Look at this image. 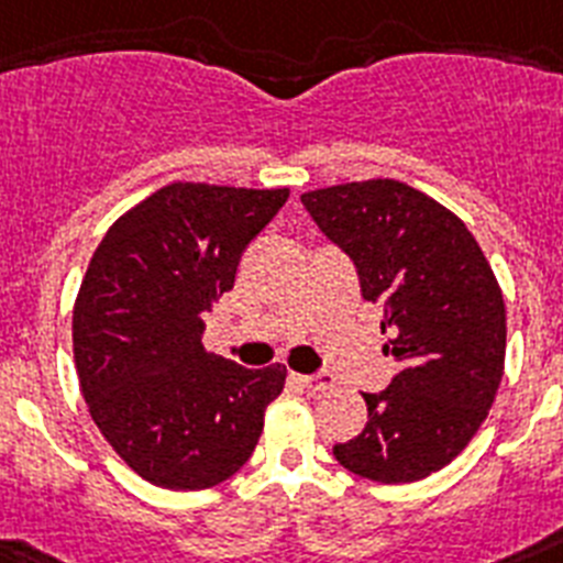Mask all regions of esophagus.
<instances>
[{"label": "esophagus", "instance_id": "34e87169", "mask_svg": "<svg viewBox=\"0 0 563 563\" xmlns=\"http://www.w3.org/2000/svg\"><path fill=\"white\" fill-rule=\"evenodd\" d=\"M297 383L309 390H331L334 388V376L331 374H295Z\"/></svg>", "mask_w": 563, "mask_h": 563}]
</instances>
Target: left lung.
Returning <instances> with one entry per match:
<instances>
[{
  "instance_id": "left-lung-1",
  "label": "left lung",
  "mask_w": 563,
  "mask_h": 563,
  "mask_svg": "<svg viewBox=\"0 0 563 563\" xmlns=\"http://www.w3.org/2000/svg\"><path fill=\"white\" fill-rule=\"evenodd\" d=\"M317 227L349 254L363 297L383 302V345L399 374L363 394L368 424L334 444L345 471L408 485L442 471L490 413L505 374L501 286L462 218L394 178L300 195Z\"/></svg>"
}]
</instances>
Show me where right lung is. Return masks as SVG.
<instances>
[{
  "mask_svg": "<svg viewBox=\"0 0 563 563\" xmlns=\"http://www.w3.org/2000/svg\"><path fill=\"white\" fill-rule=\"evenodd\" d=\"M288 189L175 180L107 229L73 306L78 385L110 448L150 485L207 490L241 471L286 365L203 349V314Z\"/></svg>",
  "mask_w": 563,
  "mask_h": 563,
  "instance_id": "1",
  "label": "right lung"
}]
</instances>
